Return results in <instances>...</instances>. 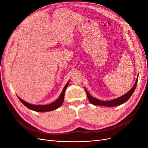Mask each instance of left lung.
<instances>
[{
  "label": "left lung",
  "instance_id": "1",
  "mask_svg": "<svg viewBox=\"0 0 148 148\" xmlns=\"http://www.w3.org/2000/svg\"><path fill=\"white\" fill-rule=\"evenodd\" d=\"M138 79V77H137V78H136L135 84H134V86H133V88L127 93H126L125 95H123L122 96L117 98V99H115L109 101H101V100L96 99V98L92 97L90 95H89V92L87 91L86 89L85 88L84 89H85V91H86V92L88 100L93 105L103 106H106V107H114V106H117L123 104L124 102H127L130 99V97L132 96V95H133V93L134 91H135V89L136 87Z\"/></svg>",
  "mask_w": 148,
  "mask_h": 148
}]
</instances>
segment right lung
Here are the masks:
<instances>
[{
  "instance_id": "obj_1",
  "label": "right lung",
  "mask_w": 148,
  "mask_h": 148,
  "mask_svg": "<svg viewBox=\"0 0 148 148\" xmlns=\"http://www.w3.org/2000/svg\"><path fill=\"white\" fill-rule=\"evenodd\" d=\"M69 84V82H68L66 84L65 87L64 88L63 90H62V93L60 94V96L59 97L58 99L54 101L53 102L51 103L50 104H47V105H33V104H29V103L26 102V101H23V99H20V98L18 96V97L19 98L20 101L23 103V104L28 108L29 109H31L32 110L36 111V112H49V111H52V110H54L57 109L59 107L63 104L64 100V96H65V92L66 89L68 86V85Z\"/></svg>"
}]
</instances>
